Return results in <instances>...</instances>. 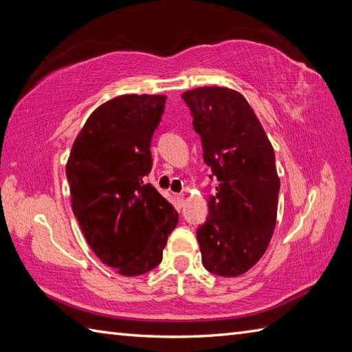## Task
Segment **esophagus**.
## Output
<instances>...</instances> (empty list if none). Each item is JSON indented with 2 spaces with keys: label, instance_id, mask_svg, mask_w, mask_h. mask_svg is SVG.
<instances>
[{
  "label": "esophagus",
  "instance_id": "1",
  "mask_svg": "<svg viewBox=\"0 0 352 352\" xmlns=\"http://www.w3.org/2000/svg\"><path fill=\"white\" fill-rule=\"evenodd\" d=\"M174 201H175V204H177V207L182 208L183 204H184V195H183V193H175V195H174Z\"/></svg>",
  "mask_w": 352,
  "mask_h": 352
}]
</instances>
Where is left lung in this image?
<instances>
[{"mask_svg": "<svg viewBox=\"0 0 352 352\" xmlns=\"http://www.w3.org/2000/svg\"><path fill=\"white\" fill-rule=\"evenodd\" d=\"M201 136L204 162L217 179L208 217L196 231L210 273L236 277L264 255L276 226L280 179L274 150L244 97L225 87L183 93Z\"/></svg>", "mask_w": 352, "mask_h": 352, "instance_id": "obj_1", "label": "left lung"}]
</instances>
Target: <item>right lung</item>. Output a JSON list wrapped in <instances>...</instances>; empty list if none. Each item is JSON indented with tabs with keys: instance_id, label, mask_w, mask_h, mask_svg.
Masks as SVG:
<instances>
[{
	"instance_id": "right-lung-1",
	"label": "right lung",
	"mask_w": 352,
	"mask_h": 352,
	"mask_svg": "<svg viewBox=\"0 0 352 352\" xmlns=\"http://www.w3.org/2000/svg\"><path fill=\"white\" fill-rule=\"evenodd\" d=\"M165 96L126 94L99 106L80 130L65 166L72 208L89 248L122 276L162 263L178 213L144 178Z\"/></svg>"
}]
</instances>
